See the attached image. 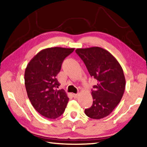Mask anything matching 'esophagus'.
<instances>
[{
	"mask_svg": "<svg viewBox=\"0 0 147 147\" xmlns=\"http://www.w3.org/2000/svg\"><path fill=\"white\" fill-rule=\"evenodd\" d=\"M73 96H74V98H77L78 96V93H77V94L74 93V94H73Z\"/></svg>",
	"mask_w": 147,
	"mask_h": 147,
	"instance_id": "esophagus-1",
	"label": "esophagus"
}]
</instances>
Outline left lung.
Segmentation results:
<instances>
[{
  "instance_id": "obj_1",
  "label": "left lung",
  "mask_w": 147,
  "mask_h": 147,
  "mask_svg": "<svg viewBox=\"0 0 147 147\" xmlns=\"http://www.w3.org/2000/svg\"><path fill=\"white\" fill-rule=\"evenodd\" d=\"M97 80L92 90L93 105L85 109L87 116L93 119L104 118L113 112L124 93L125 78L120 64L109 51L100 47L75 50Z\"/></svg>"
}]
</instances>
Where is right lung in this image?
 Here are the masks:
<instances>
[{
  "instance_id": "right-lung-1",
  "label": "right lung",
  "mask_w": 147,
  "mask_h": 147,
  "mask_svg": "<svg viewBox=\"0 0 147 147\" xmlns=\"http://www.w3.org/2000/svg\"><path fill=\"white\" fill-rule=\"evenodd\" d=\"M75 48L54 47L42 49L31 59L25 72V85L29 100L42 116L57 118L62 114L69 98L59 90L56 78L64 59Z\"/></svg>"
}]
</instances>
